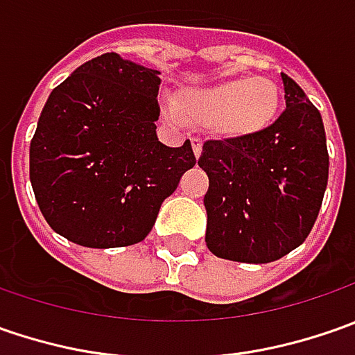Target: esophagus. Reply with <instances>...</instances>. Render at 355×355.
I'll list each match as a JSON object with an SVG mask.
<instances>
[{"label":"esophagus","mask_w":355,"mask_h":355,"mask_svg":"<svg viewBox=\"0 0 355 355\" xmlns=\"http://www.w3.org/2000/svg\"><path fill=\"white\" fill-rule=\"evenodd\" d=\"M191 148H193V154L196 157L201 156V150H203V142L199 138H191Z\"/></svg>","instance_id":"1"}]
</instances>
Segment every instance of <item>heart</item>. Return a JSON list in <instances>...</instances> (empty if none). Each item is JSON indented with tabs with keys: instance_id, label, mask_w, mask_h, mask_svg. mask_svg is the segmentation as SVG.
<instances>
[{
	"instance_id": "b5f03b06",
	"label": "heart",
	"mask_w": 355,
	"mask_h": 355,
	"mask_svg": "<svg viewBox=\"0 0 355 355\" xmlns=\"http://www.w3.org/2000/svg\"><path fill=\"white\" fill-rule=\"evenodd\" d=\"M280 110V90L270 78H227L185 87L178 104L164 98L162 114L173 124L213 122L227 138H245L270 126Z\"/></svg>"
}]
</instances>
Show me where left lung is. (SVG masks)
<instances>
[{
    "label": "left lung",
    "instance_id": "8db88e82",
    "mask_svg": "<svg viewBox=\"0 0 355 355\" xmlns=\"http://www.w3.org/2000/svg\"><path fill=\"white\" fill-rule=\"evenodd\" d=\"M286 108L259 134L203 144L199 168L205 243L221 259L263 265L306 241L328 184V148L318 108L280 73Z\"/></svg>",
    "mask_w": 355,
    "mask_h": 355
}]
</instances>
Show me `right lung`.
Here are the masks:
<instances>
[{"mask_svg": "<svg viewBox=\"0 0 355 355\" xmlns=\"http://www.w3.org/2000/svg\"><path fill=\"white\" fill-rule=\"evenodd\" d=\"M159 71L104 53L49 94L29 148L37 205L55 233L90 249L140 243L196 166L189 140H157Z\"/></svg>", "mask_w": 355, "mask_h": 355, "instance_id": "obj_1", "label": "right lung"}]
</instances>
